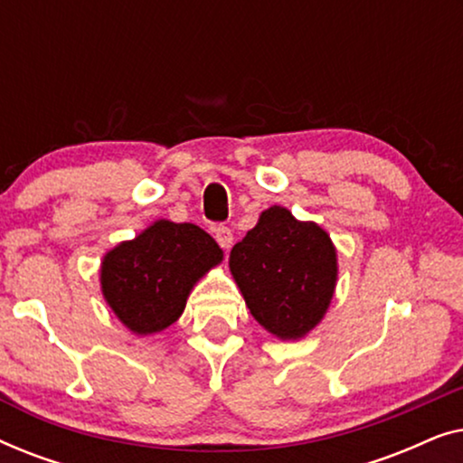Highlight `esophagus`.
Returning <instances> with one entry per match:
<instances>
[{
    "label": "esophagus",
    "mask_w": 463,
    "mask_h": 463,
    "mask_svg": "<svg viewBox=\"0 0 463 463\" xmlns=\"http://www.w3.org/2000/svg\"><path fill=\"white\" fill-rule=\"evenodd\" d=\"M214 238H217V242H219V246H221V249H223V250H230V249H232V244H233V233H232L230 227L219 225L217 230H214Z\"/></svg>",
    "instance_id": "esophagus-1"
}]
</instances>
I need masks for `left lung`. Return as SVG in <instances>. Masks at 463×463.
<instances>
[{"mask_svg":"<svg viewBox=\"0 0 463 463\" xmlns=\"http://www.w3.org/2000/svg\"><path fill=\"white\" fill-rule=\"evenodd\" d=\"M230 269L252 318L282 341L303 339L320 325L339 276L331 236L276 204L233 246Z\"/></svg>","mask_w":463,"mask_h":463,"instance_id":"1","label":"left lung"}]
</instances>
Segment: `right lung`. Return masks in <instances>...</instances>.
<instances>
[{
  "mask_svg": "<svg viewBox=\"0 0 463 463\" xmlns=\"http://www.w3.org/2000/svg\"><path fill=\"white\" fill-rule=\"evenodd\" d=\"M221 261L223 250L198 225L157 219L105 252L100 290L118 320L147 337L181 318L189 293Z\"/></svg>",
  "mask_w": 463,
  "mask_h": 463,
  "instance_id": "add662e5",
  "label": "right lung"
}]
</instances>
